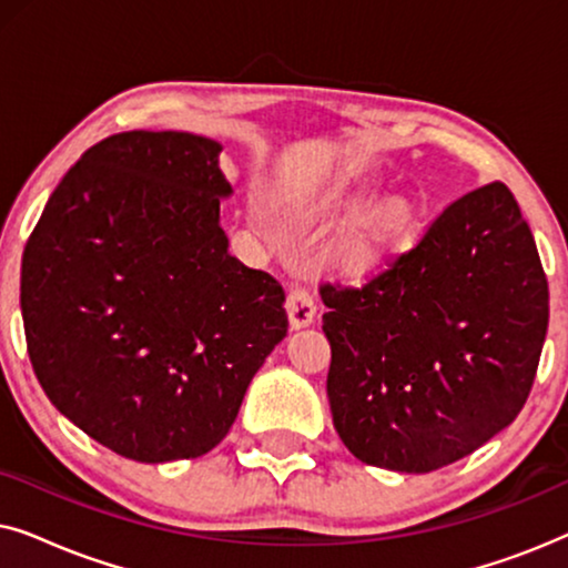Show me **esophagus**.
<instances>
[{
	"label": "esophagus",
	"instance_id": "esophagus-1",
	"mask_svg": "<svg viewBox=\"0 0 568 568\" xmlns=\"http://www.w3.org/2000/svg\"><path fill=\"white\" fill-rule=\"evenodd\" d=\"M315 310L317 305L313 292H310L305 284L294 282L290 286V294H286V313H290L292 328H305V325L313 323Z\"/></svg>",
	"mask_w": 568,
	"mask_h": 568
}]
</instances>
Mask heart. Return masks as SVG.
Instances as JSON below:
<instances>
[{"instance_id": "b5f03b06", "label": "heart", "mask_w": 568, "mask_h": 568, "mask_svg": "<svg viewBox=\"0 0 568 568\" xmlns=\"http://www.w3.org/2000/svg\"><path fill=\"white\" fill-rule=\"evenodd\" d=\"M410 232V206L403 199H390L379 204L375 212L367 216L362 230L348 240V258L356 266H367L398 247Z\"/></svg>"}]
</instances>
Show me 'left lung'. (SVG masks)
<instances>
[{
	"label": "left lung",
	"instance_id": "8db88e82",
	"mask_svg": "<svg viewBox=\"0 0 568 568\" xmlns=\"http://www.w3.org/2000/svg\"><path fill=\"white\" fill-rule=\"evenodd\" d=\"M333 426L375 468L432 473L515 422L548 331V278L501 181L463 193L362 284L323 282Z\"/></svg>",
	"mask_w": 568,
	"mask_h": 568
}]
</instances>
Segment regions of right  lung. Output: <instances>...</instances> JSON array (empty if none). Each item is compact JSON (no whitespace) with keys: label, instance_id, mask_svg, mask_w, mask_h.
I'll return each mask as SVG.
<instances>
[{"label":"right lung","instance_id":"obj_1","mask_svg":"<svg viewBox=\"0 0 568 568\" xmlns=\"http://www.w3.org/2000/svg\"><path fill=\"white\" fill-rule=\"evenodd\" d=\"M216 154L185 131L108 136L61 178L22 251L38 383L129 460L220 445L290 328L282 284L227 253Z\"/></svg>","mask_w":568,"mask_h":568}]
</instances>
